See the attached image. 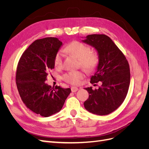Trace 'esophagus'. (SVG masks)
I'll return each mask as SVG.
<instances>
[{
    "instance_id": "1",
    "label": "esophagus",
    "mask_w": 149,
    "mask_h": 149,
    "mask_svg": "<svg viewBox=\"0 0 149 149\" xmlns=\"http://www.w3.org/2000/svg\"><path fill=\"white\" fill-rule=\"evenodd\" d=\"M71 91L73 92V93H75V92H76V91H78V88H76V87H74V86H72L71 88Z\"/></svg>"
}]
</instances>
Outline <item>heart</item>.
<instances>
[{
	"mask_svg": "<svg viewBox=\"0 0 149 149\" xmlns=\"http://www.w3.org/2000/svg\"><path fill=\"white\" fill-rule=\"evenodd\" d=\"M63 52L77 58L79 60L80 66L87 72H92L96 70L99 64V56L97 54L91 52L89 46L82 42L74 41L63 49ZM63 65V55L58 52L54 58V65L57 68H60ZM84 76L82 71H70L64 74L62 79L67 83L72 85H78Z\"/></svg>",
	"mask_w": 149,
	"mask_h": 149,
	"instance_id": "b5f03b06",
	"label": "heart"
}]
</instances>
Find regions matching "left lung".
<instances>
[{
	"mask_svg": "<svg viewBox=\"0 0 149 149\" xmlns=\"http://www.w3.org/2000/svg\"><path fill=\"white\" fill-rule=\"evenodd\" d=\"M83 42L96 48L100 59L90 83L102 82L98 89L85 88L89 97L84 106L93 114L107 115L118 109L127 96L130 80L129 63L123 53L106 35H89Z\"/></svg>",
	"mask_w": 149,
	"mask_h": 149,
	"instance_id": "obj_1",
	"label": "left lung"
}]
</instances>
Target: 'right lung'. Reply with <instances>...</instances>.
<instances>
[{
  "instance_id": "add662e5",
  "label": "right lung",
  "mask_w": 149,
  "mask_h": 149,
  "mask_svg": "<svg viewBox=\"0 0 149 149\" xmlns=\"http://www.w3.org/2000/svg\"><path fill=\"white\" fill-rule=\"evenodd\" d=\"M61 45L57 38L35 40L22 54L17 65L16 84L22 100L28 109L43 117L60 111L71 93L70 88H52L46 83Z\"/></svg>"
}]
</instances>
